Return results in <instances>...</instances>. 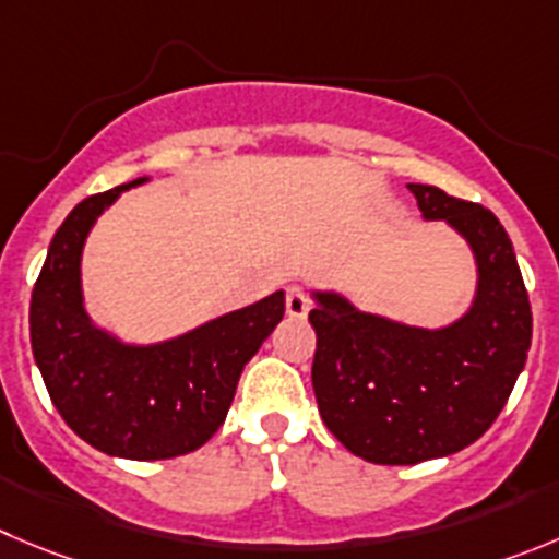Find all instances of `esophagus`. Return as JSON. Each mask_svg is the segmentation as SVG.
Returning a JSON list of instances; mask_svg holds the SVG:
<instances>
[{"label":"esophagus","mask_w":559,"mask_h":559,"mask_svg":"<svg viewBox=\"0 0 559 559\" xmlns=\"http://www.w3.org/2000/svg\"><path fill=\"white\" fill-rule=\"evenodd\" d=\"M309 311H311V297L306 295L300 286H289V289H286V314L304 320Z\"/></svg>","instance_id":"34e87169"}]
</instances>
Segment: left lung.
I'll return each instance as SVG.
<instances>
[{"label":"left lung","instance_id":"left-lung-1","mask_svg":"<svg viewBox=\"0 0 559 559\" xmlns=\"http://www.w3.org/2000/svg\"><path fill=\"white\" fill-rule=\"evenodd\" d=\"M427 221H447L477 255L479 286L463 320L444 331L361 314L317 292L311 383L328 430L353 455L383 466L444 457L497 421L532 338V309L513 242L491 209L408 185Z\"/></svg>","mask_w":559,"mask_h":559}]
</instances>
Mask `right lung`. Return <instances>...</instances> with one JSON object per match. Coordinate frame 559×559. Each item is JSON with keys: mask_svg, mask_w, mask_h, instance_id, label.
Returning a JSON list of instances; mask_svg holds the SVG:
<instances>
[{"mask_svg": "<svg viewBox=\"0 0 559 559\" xmlns=\"http://www.w3.org/2000/svg\"><path fill=\"white\" fill-rule=\"evenodd\" d=\"M132 185L85 198L57 228L29 300V338L51 403L82 441L129 461H162L203 447L226 421L245 364L284 317V292L154 347L93 328L82 309V245Z\"/></svg>", "mask_w": 559, "mask_h": 559, "instance_id": "add662e5", "label": "right lung"}]
</instances>
